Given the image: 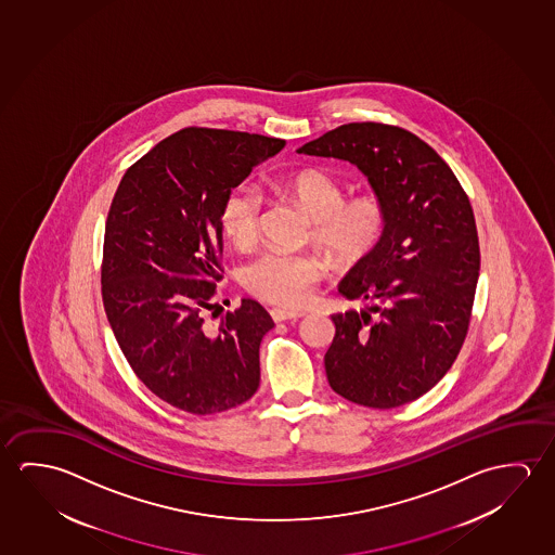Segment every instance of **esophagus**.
Masks as SVG:
<instances>
[{
    "instance_id": "34e87169",
    "label": "esophagus",
    "mask_w": 555,
    "mask_h": 555,
    "mask_svg": "<svg viewBox=\"0 0 555 555\" xmlns=\"http://www.w3.org/2000/svg\"><path fill=\"white\" fill-rule=\"evenodd\" d=\"M270 317L273 318V322H285V320H297V318L305 317V312L285 310V308H272Z\"/></svg>"
}]
</instances>
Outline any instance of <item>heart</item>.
Instances as JSON below:
<instances>
[{
  "label": "heart",
  "mask_w": 555,
  "mask_h": 555,
  "mask_svg": "<svg viewBox=\"0 0 555 555\" xmlns=\"http://www.w3.org/2000/svg\"><path fill=\"white\" fill-rule=\"evenodd\" d=\"M314 220L312 235L339 264H354L378 248L387 229V206L382 194L362 191L345 198V189L322 169H300L278 181ZM262 198L250 185L233 186L221 204L225 237L248 247L258 237ZM324 275V262L308 253L268 250L245 268L243 282L258 299L278 307H302Z\"/></svg>",
  "instance_id": "b5f03b06"
}]
</instances>
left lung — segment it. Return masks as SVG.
<instances>
[{"label":"left lung","mask_w":555,"mask_h":555,"mask_svg":"<svg viewBox=\"0 0 555 555\" xmlns=\"http://www.w3.org/2000/svg\"><path fill=\"white\" fill-rule=\"evenodd\" d=\"M299 152L351 162L387 206L378 248L339 283L372 307L332 314L327 382L357 405L411 403L448 374L468 334L480 272L470 201L440 154L397 125H341Z\"/></svg>","instance_id":"left-lung-1"}]
</instances>
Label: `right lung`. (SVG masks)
I'll return each mask as SVG.
<instances>
[{
  "mask_svg": "<svg viewBox=\"0 0 555 555\" xmlns=\"http://www.w3.org/2000/svg\"><path fill=\"white\" fill-rule=\"evenodd\" d=\"M285 141L185 127L125 171L107 211L102 300L132 372L191 414L243 405L260 384L258 349L273 320L253 299L206 324L223 278L221 204Z\"/></svg>",
  "mask_w": 555,
  "mask_h": 555,
  "instance_id": "1",
  "label": "right lung"
}]
</instances>
